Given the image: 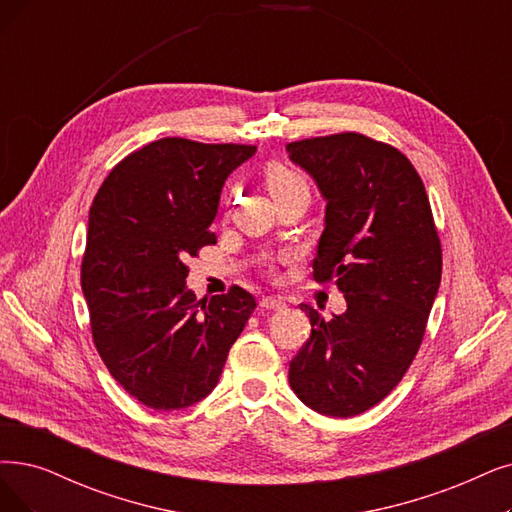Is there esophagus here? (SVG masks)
<instances>
[{
    "label": "esophagus",
    "instance_id": "obj_1",
    "mask_svg": "<svg viewBox=\"0 0 512 512\" xmlns=\"http://www.w3.org/2000/svg\"><path fill=\"white\" fill-rule=\"evenodd\" d=\"M260 306H262V309H267V311H283L285 309V302L281 298L269 296V298H262L260 300Z\"/></svg>",
    "mask_w": 512,
    "mask_h": 512
}]
</instances>
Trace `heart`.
Masks as SVG:
<instances>
[{
  "instance_id": "heart-1",
  "label": "heart",
  "mask_w": 512,
  "mask_h": 512,
  "mask_svg": "<svg viewBox=\"0 0 512 512\" xmlns=\"http://www.w3.org/2000/svg\"><path fill=\"white\" fill-rule=\"evenodd\" d=\"M262 180H264V187L269 189L275 201H279L285 195H292L296 191H309V182H306V178L298 170L285 166V163H279V161H273L264 168Z\"/></svg>"
}]
</instances>
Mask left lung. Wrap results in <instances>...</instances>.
Here are the masks:
<instances>
[{
  "instance_id": "left-lung-1",
  "label": "left lung",
  "mask_w": 512,
  "mask_h": 512,
  "mask_svg": "<svg viewBox=\"0 0 512 512\" xmlns=\"http://www.w3.org/2000/svg\"><path fill=\"white\" fill-rule=\"evenodd\" d=\"M290 159L327 201L313 260L346 311L323 319L290 361V386L311 410L351 418L380 403L412 365L441 283V241L422 178L399 149L357 132L296 140Z\"/></svg>"
}]
</instances>
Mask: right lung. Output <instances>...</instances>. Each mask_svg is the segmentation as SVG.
Masks as SVG:
<instances>
[{
	"mask_svg": "<svg viewBox=\"0 0 512 512\" xmlns=\"http://www.w3.org/2000/svg\"><path fill=\"white\" fill-rule=\"evenodd\" d=\"M252 145L159 138L121 159L90 208L81 290L94 346L111 376L153 410L212 393L256 309L250 292L197 300L185 260L216 243L210 224L224 180Z\"/></svg>",
	"mask_w": 512,
	"mask_h": 512,
	"instance_id": "1",
	"label": "right lung"
}]
</instances>
